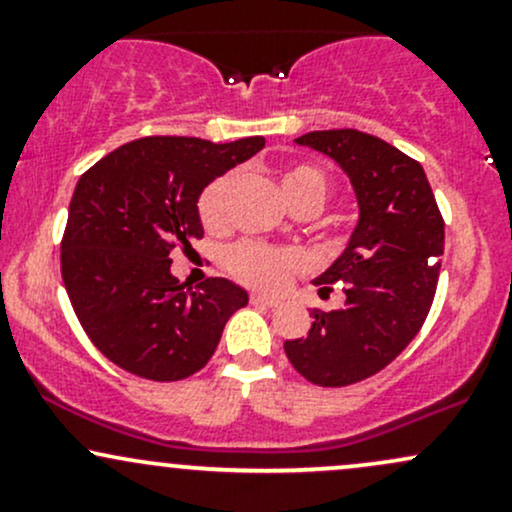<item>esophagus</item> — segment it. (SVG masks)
<instances>
[{
    "mask_svg": "<svg viewBox=\"0 0 512 512\" xmlns=\"http://www.w3.org/2000/svg\"><path fill=\"white\" fill-rule=\"evenodd\" d=\"M250 301L255 305H267V308H276V305H281V301L276 296H267V293H252Z\"/></svg>",
    "mask_w": 512,
    "mask_h": 512,
    "instance_id": "34e87169",
    "label": "esophagus"
}]
</instances>
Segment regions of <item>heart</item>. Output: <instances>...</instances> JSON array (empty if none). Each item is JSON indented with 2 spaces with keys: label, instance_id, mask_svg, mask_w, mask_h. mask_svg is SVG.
<instances>
[{
  "label": "heart",
  "instance_id": "heart-1",
  "mask_svg": "<svg viewBox=\"0 0 512 512\" xmlns=\"http://www.w3.org/2000/svg\"><path fill=\"white\" fill-rule=\"evenodd\" d=\"M281 192L291 211H310L317 214L325 207L330 197V178L325 170L315 163H293L281 173ZM233 187V175H219L211 180L199 195L197 209L199 219L209 231H221L226 223V199ZM226 264L233 276H238L243 284L260 286V289H276L284 284L293 272L303 267L301 252L291 248H272L262 243H238L228 250Z\"/></svg>",
  "mask_w": 512,
  "mask_h": 512
}]
</instances>
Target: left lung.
I'll return each mask as SVG.
<instances>
[{
  "label": "left lung",
  "mask_w": 512,
  "mask_h": 512,
  "mask_svg": "<svg viewBox=\"0 0 512 512\" xmlns=\"http://www.w3.org/2000/svg\"><path fill=\"white\" fill-rule=\"evenodd\" d=\"M296 144L330 156L349 178L358 223L342 255L317 279L344 281V308L313 310L308 337L289 339L293 368L320 387L361 383L407 349L436 296L445 223L419 161L358 129L308 132Z\"/></svg>",
  "instance_id": "8db88e82"
}]
</instances>
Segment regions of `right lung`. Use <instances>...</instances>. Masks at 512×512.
<instances>
[{"instance_id": "obj_1", "label": "right lung", "mask_w": 512, "mask_h": 512, "mask_svg": "<svg viewBox=\"0 0 512 512\" xmlns=\"http://www.w3.org/2000/svg\"><path fill=\"white\" fill-rule=\"evenodd\" d=\"M262 146L264 137H144L76 182L62 238L64 289L88 339L115 366L173 383L214 356L248 291L219 276L185 291L170 274V252L204 236V187Z\"/></svg>"}]
</instances>
